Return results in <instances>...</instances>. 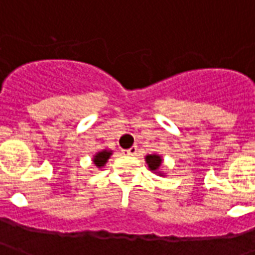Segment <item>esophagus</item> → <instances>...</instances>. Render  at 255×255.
Segmentation results:
<instances>
[{
    "label": "esophagus",
    "mask_w": 255,
    "mask_h": 255,
    "mask_svg": "<svg viewBox=\"0 0 255 255\" xmlns=\"http://www.w3.org/2000/svg\"><path fill=\"white\" fill-rule=\"evenodd\" d=\"M136 152H138V147H136V146H132V147H129L128 150H126V153H127L128 156H135Z\"/></svg>",
    "instance_id": "obj_1"
}]
</instances>
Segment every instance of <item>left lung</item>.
Returning <instances> with one entry per match:
<instances>
[{
    "mask_svg": "<svg viewBox=\"0 0 255 255\" xmlns=\"http://www.w3.org/2000/svg\"><path fill=\"white\" fill-rule=\"evenodd\" d=\"M145 161L147 167H149V170L153 171V172H156L158 175H164V172H161L160 171V167L163 164V158L161 156H158V154H147L145 157Z\"/></svg>",
    "mask_w": 255,
    "mask_h": 255,
    "instance_id": "left-lung-1",
    "label": "left lung"
}]
</instances>
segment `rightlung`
I'll return each mask as SVG.
<instances>
[{"instance_id":"1","label":"right lung","mask_w":255,"mask_h":255,"mask_svg":"<svg viewBox=\"0 0 255 255\" xmlns=\"http://www.w3.org/2000/svg\"><path fill=\"white\" fill-rule=\"evenodd\" d=\"M112 154H113L112 150H109V149H103V150H101V152H97L95 154H94L92 161H94L95 167H98V168H102L103 165L108 163V160H109Z\"/></svg>"}]
</instances>
